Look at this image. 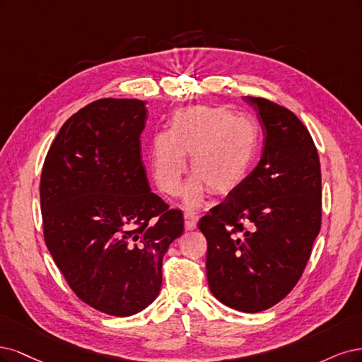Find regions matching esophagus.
I'll return each mask as SVG.
<instances>
[{
  "label": "esophagus",
  "mask_w": 362,
  "mask_h": 362,
  "mask_svg": "<svg viewBox=\"0 0 362 362\" xmlns=\"http://www.w3.org/2000/svg\"><path fill=\"white\" fill-rule=\"evenodd\" d=\"M185 216V227L186 230H194L197 227V223H198V215L192 211H186L183 214Z\"/></svg>",
  "instance_id": "obj_1"
}]
</instances>
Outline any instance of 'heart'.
<instances>
[{"label": "heart", "mask_w": 362, "mask_h": 362, "mask_svg": "<svg viewBox=\"0 0 362 362\" xmlns=\"http://www.w3.org/2000/svg\"><path fill=\"white\" fill-rule=\"evenodd\" d=\"M260 148L259 127L251 119L219 107H186L173 114L168 132L150 139L148 164L159 188L177 195L189 156L195 176L185 200L195 206L207 189L227 194L247 179Z\"/></svg>", "instance_id": "heart-1"}]
</instances>
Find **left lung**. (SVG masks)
I'll use <instances>...</instances> for the list:
<instances>
[{"instance_id": "8db88e82", "label": "left lung", "mask_w": 362, "mask_h": 362, "mask_svg": "<svg viewBox=\"0 0 362 362\" xmlns=\"http://www.w3.org/2000/svg\"><path fill=\"white\" fill-rule=\"evenodd\" d=\"M243 99L263 127L262 159L198 228L214 296L259 313L284 299L304 274L322 224V174L317 148L293 112L263 98Z\"/></svg>"}]
</instances>
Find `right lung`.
I'll use <instances>...</instances> for the list:
<instances>
[{"label": "right lung", "instance_id": "1", "mask_svg": "<svg viewBox=\"0 0 362 362\" xmlns=\"http://www.w3.org/2000/svg\"><path fill=\"white\" fill-rule=\"evenodd\" d=\"M146 102L99 99L75 112L45 158L43 236L75 295L111 316L158 296L162 259L183 214L150 191L141 159Z\"/></svg>", "mask_w": 362, "mask_h": 362}]
</instances>
